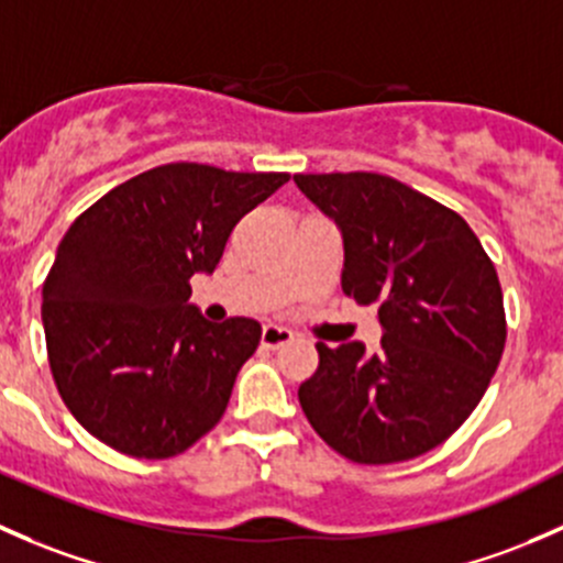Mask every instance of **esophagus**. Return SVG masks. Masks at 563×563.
Masks as SVG:
<instances>
[{
	"mask_svg": "<svg viewBox=\"0 0 563 563\" xmlns=\"http://www.w3.org/2000/svg\"><path fill=\"white\" fill-rule=\"evenodd\" d=\"M292 341V330L282 328V324H265L263 328V346L268 350H279V346Z\"/></svg>",
	"mask_w": 563,
	"mask_h": 563,
	"instance_id": "esophagus-1",
	"label": "esophagus"
}]
</instances>
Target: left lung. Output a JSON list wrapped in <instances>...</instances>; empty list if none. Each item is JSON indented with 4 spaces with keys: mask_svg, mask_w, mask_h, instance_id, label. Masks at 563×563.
Segmentation results:
<instances>
[{
    "mask_svg": "<svg viewBox=\"0 0 563 563\" xmlns=\"http://www.w3.org/2000/svg\"><path fill=\"white\" fill-rule=\"evenodd\" d=\"M344 239L341 289L376 303L382 346L330 350L298 398L311 428L355 463L417 457L463 426L507 339L496 268L466 222L379 173L295 176Z\"/></svg>",
    "mask_w": 563,
    "mask_h": 563,
    "instance_id": "1",
    "label": "left lung"
}]
</instances>
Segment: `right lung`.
Here are the masks:
<instances>
[{"label": "right lung", "instance_id": "right-lung-1", "mask_svg": "<svg viewBox=\"0 0 563 563\" xmlns=\"http://www.w3.org/2000/svg\"><path fill=\"white\" fill-rule=\"evenodd\" d=\"M287 181L173 162L69 224L43 284V328L62 401L91 437L132 457H173L222 420L263 328L208 322L189 279L213 274L239 219Z\"/></svg>", "mask_w": 563, "mask_h": 563}]
</instances>
